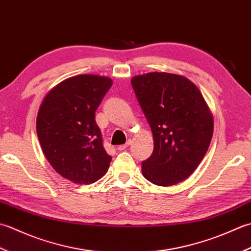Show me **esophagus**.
Returning a JSON list of instances; mask_svg holds the SVG:
<instances>
[{"instance_id": "esophagus-1", "label": "esophagus", "mask_w": 251, "mask_h": 251, "mask_svg": "<svg viewBox=\"0 0 251 251\" xmlns=\"http://www.w3.org/2000/svg\"><path fill=\"white\" fill-rule=\"evenodd\" d=\"M131 144V141L129 140V141H127L126 143V144H122V145H119L118 146V151H124V150H126V148L127 147V146H129Z\"/></svg>"}]
</instances>
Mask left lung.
<instances>
[{
    "mask_svg": "<svg viewBox=\"0 0 251 251\" xmlns=\"http://www.w3.org/2000/svg\"><path fill=\"white\" fill-rule=\"evenodd\" d=\"M154 137V151L142 162L152 184L171 186L195 171L210 145L213 119L197 86L185 76L150 73L131 79Z\"/></svg>",
    "mask_w": 251,
    "mask_h": 251,
    "instance_id": "left-lung-1",
    "label": "left lung"
}]
</instances>
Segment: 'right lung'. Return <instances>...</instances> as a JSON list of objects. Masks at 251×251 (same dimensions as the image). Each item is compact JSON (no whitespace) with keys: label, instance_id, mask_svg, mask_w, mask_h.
<instances>
[{"label":"right lung","instance_id":"right-lung-1","mask_svg":"<svg viewBox=\"0 0 251 251\" xmlns=\"http://www.w3.org/2000/svg\"><path fill=\"white\" fill-rule=\"evenodd\" d=\"M111 85L107 76L75 75L56 85L41 104V147L56 172L71 182L91 184L108 170L111 156L104 148L95 111Z\"/></svg>","mask_w":251,"mask_h":251}]
</instances>
